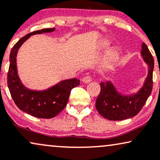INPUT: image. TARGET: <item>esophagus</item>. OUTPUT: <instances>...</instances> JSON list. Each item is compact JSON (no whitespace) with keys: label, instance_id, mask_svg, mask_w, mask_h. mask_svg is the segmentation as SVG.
Instances as JSON below:
<instances>
[{"label":"esophagus","instance_id":"1","mask_svg":"<svg viewBox=\"0 0 160 160\" xmlns=\"http://www.w3.org/2000/svg\"><path fill=\"white\" fill-rule=\"evenodd\" d=\"M82 82H86V83H88V82H90L91 80H92V78L89 75L85 76L83 78H82Z\"/></svg>","mask_w":160,"mask_h":160}]
</instances>
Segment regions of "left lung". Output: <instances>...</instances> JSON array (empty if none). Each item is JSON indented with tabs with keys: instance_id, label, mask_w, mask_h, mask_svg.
<instances>
[{
	"instance_id": "1",
	"label": "left lung",
	"mask_w": 160,
	"mask_h": 160,
	"mask_svg": "<svg viewBox=\"0 0 160 160\" xmlns=\"http://www.w3.org/2000/svg\"><path fill=\"white\" fill-rule=\"evenodd\" d=\"M141 54L149 67L144 86L136 94L123 96L117 92L110 82H100V93L96 100V108L101 116L109 120H123L138 114L152 92L154 60L145 43Z\"/></svg>"
}]
</instances>
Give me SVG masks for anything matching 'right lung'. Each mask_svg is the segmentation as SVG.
I'll use <instances>...</instances> for the list:
<instances>
[{
	"label": "right lung",
	"instance_id": "obj_1",
	"mask_svg": "<svg viewBox=\"0 0 160 160\" xmlns=\"http://www.w3.org/2000/svg\"><path fill=\"white\" fill-rule=\"evenodd\" d=\"M55 28L32 32L21 38L12 48L9 56L7 85L14 102L19 109L38 118L51 119L58 115L67 104L72 88L80 85L78 79L63 80L47 90H29L22 84L18 74L16 56L21 47L31 35L54 31Z\"/></svg>",
	"mask_w": 160,
	"mask_h": 160
}]
</instances>
